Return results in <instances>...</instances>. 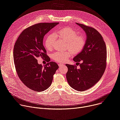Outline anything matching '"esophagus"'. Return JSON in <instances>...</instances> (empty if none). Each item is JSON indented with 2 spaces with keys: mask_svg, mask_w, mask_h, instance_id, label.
Listing matches in <instances>:
<instances>
[{
  "mask_svg": "<svg viewBox=\"0 0 120 120\" xmlns=\"http://www.w3.org/2000/svg\"><path fill=\"white\" fill-rule=\"evenodd\" d=\"M58 65H59V67H61L62 66L64 65V64H61V63H60V64H58Z\"/></svg>",
  "mask_w": 120,
  "mask_h": 120,
  "instance_id": "esophagus-1",
  "label": "esophagus"
}]
</instances>
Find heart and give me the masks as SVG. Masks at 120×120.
Returning <instances> with one entry per match:
<instances>
[{
  "label": "heart",
  "instance_id": "1",
  "mask_svg": "<svg viewBox=\"0 0 120 120\" xmlns=\"http://www.w3.org/2000/svg\"><path fill=\"white\" fill-rule=\"evenodd\" d=\"M78 35V33L73 28L64 27L57 31L54 35L47 36L45 42V46L47 50H53L56 37L66 42L67 47L71 49L64 51L56 52L52 56L54 60L59 63H64L73 55V50L75 53L81 52L84 46L85 40L83 36Z\"/></svg>",
  "mask_w": 120,
  "mask_h": 120
}]
</instances>
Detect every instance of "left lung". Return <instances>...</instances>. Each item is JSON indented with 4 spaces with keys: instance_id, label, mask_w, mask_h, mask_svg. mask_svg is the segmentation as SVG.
<instances>
[{
    "instance_id": "obj_1",
    "label": "left lung",
    "mask_w": 120,
    "mask_h": 120,
    "mask_svg": "<svg viewBox=\"0 0 120 120\" xmlns=\"http://www.w3.org/2000/svg\"><path fill=\"white\" fill-rule=\"evenodd\" d=\"M86 35L85 44L81 52L73 60L80 68L66 64V79L70 86L78 91H84L93 87L101 78L106 66L107 50L101 35L94 28L76 23Z\"/></svg>"
}]
</instances>
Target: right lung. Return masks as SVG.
Here are the masks:
<instances>
[{
    "label": "right lung",
    "mask_w": 120,
    "mask_h": 120,
    "mask_svg": "<svg viewBox=\"0 0 120 120\" xmlns=\"http://www.w3.org/2000/svg\"><path fill=\"white\" fill-rule=\"evenodd\" d=\"M58 24L41 23L32 26L22 31L15 44L13 58L16 71L23 83L32 90L42 92L49 88L59 68L54 62L43 66L38 64L37 59L40 56L49 62L43 45V39Z\"/></svg>",
    "instance_id": "add662e5"
}]
</instances>
